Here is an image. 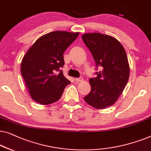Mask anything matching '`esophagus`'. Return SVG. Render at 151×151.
Segmentation results:
<instances>
[{
    "instance_id": "obj_1",
    "label": "esophagus",
    "mask_w": 151,
    "mask_h": 151,
    "mask_svg": "<svg viewBox=\"0 0 151 151\" xmlns=\"http://www.w3.org/2000/svg\"><path fill=\"white\" fill-rule=\"evenodd\" d=\"M75 80L77 82H81V81H82L83 80V78L82 76H80V77H78V78H75Z\"/></svg>"
}]
</instances>
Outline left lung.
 I'll return each mask as SVG.
<instances>
[{"instance_id": "1", "label": "left lung", "mask_w": 151, "mask_h": 151, "mask_svg": "<svg viewBox=\"0 0 151 151\" xmlns=\"http://www.w3.org/2000/svg\"><path fill=\"white\" fill-rule=\"evenodd\" d=\"M83 41L96 63V77L90 78L91 91L85 101L96 109H105L116 103L129 77L128 59L120 42L111 36L99 33H86Z\"/></svg>"}]
</instances>
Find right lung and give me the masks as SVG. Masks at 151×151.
Segmentation results:
<instances>
[{
  "mask_svg": "<svg viewBox=\"0 0 151 151\" xmlns=\"http://www.w3.org/2000/svg\"><path fill=\"white\" fill-rule=\"evenodd\" d=\"M79 33L53 31L37 40L23 57L21 74L33 100L49 105L60 99L70 83L61 68L64 65L63 52Z\"/></svg>",
  "mask_w": 151,
  "mask_h": 151,
  "instance_id": "right-lung-1",
  "label": "right lung"
}]
</instances>
